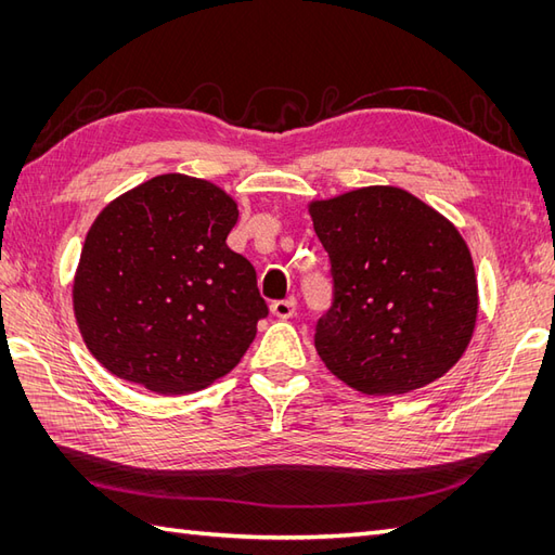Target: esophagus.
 I'll list each match as a JSON object with an SVG mask.
<instances>
[{
  "mask_svg": "<svg viewBox=\"0 0 555 555\" xmlns=\"http://www.w3.org/2000/svg\"><path fill=\"white\" fill-rule=\"evenodd\" d=\"M296 300L294 298H284V300H275V304H271V312L280 319H289L296 314Z\"/></svg>",
  "mask_w": 555,
  "mask_h": 555,
  "instance_id": "obj_1",
  "label": "esophagus"
}]
</instances>
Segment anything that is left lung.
<instances>
[{"label":"left lung","mask_w":555,"mask_h":555,"mask_svg":"<svg viewBox=\"0 0 555 555\" xmlns=\"http://www.w3.org/2000/svg\"><path fill=\"white\" fill-rule=\"evenodd\" d=\"M310 215L331 263V306L314 326L328 371L367 396L442 377L473 338L479 306L456 227L398 188L314 201Z\"/></svg>","instance_id":"8db88e82"}]
</instances>
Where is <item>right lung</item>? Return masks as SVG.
<instances>
[{"mask_svg":"<svg viewBox=\"0 0 555 555\" xmlns=\"http://www.w3.org/2000/svg\"><path fill=\"white\" fill-rule=\"evenodd\" d=\"M236 222L231 196L178 173L102 210L80 251L74 312L106 371L184 393L236 367L268 314L255 266L227 245Z\"/></svg>","mask_w":555,"mask_h":555,"instance_id":"obj_1","label":"right lung"}]
</instances>
